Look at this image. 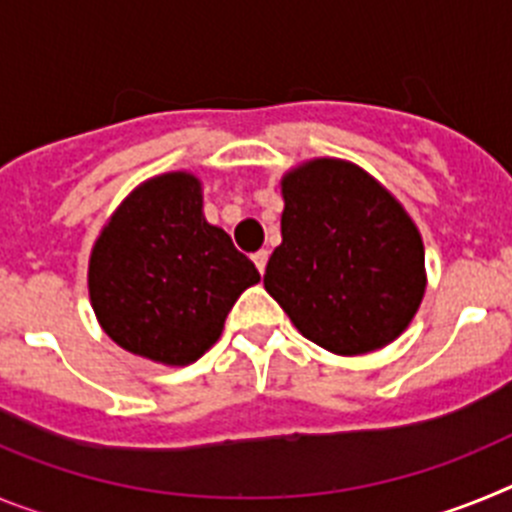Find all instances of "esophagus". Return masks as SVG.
<instances>
[{"mask_svg": "<svg viewBox=\"0 0 512 512\" xmlns=\"http://www.w3.org/2000/svg\"><path fill=\"white\" fill-rule=\"evenodd\" d=\"M253 264H256V269L264 274L266 271V264H269V253L266 251H259V253H253Z\"/></svg>", "mask_w": 512, "mask_h": 512, "instance_id": "esophagus-1", "label": "esophagus"}]
</instances>
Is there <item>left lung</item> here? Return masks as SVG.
<instances>
[{
  "label": "left lung",
  "instance_id": "obj_1",
  "mask_svg": "<svg viewBox=\"0 0 512 512\" xmlns=\"http://www.w3.org/2000/svg\"><path fill=\"white\" fill-rule=\"evenodd\" d=\"M282 246L264 287L302 336L356 356L395 341L425 292L423 241L382 184L318 158L282 179Z\"/></svg>",
  "mask_w": 512,
  "mask_h": 512
}]
</instances>
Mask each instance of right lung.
<instances>
[{"instance_id": "obj_1", "label": "right lung", "mask_w": 512, "mask_h": 512, "mask_svg": "<svg viewBox=\"0 0 512 512\" xmlns=\"http://www.w3.org/2000/svg\"><path fill=\"white\" fill-rule=\"evenodd\" d=\"M259 279L230 235L207 223L202 187L187 171L135 189L89 261V297L104 333L130 354L171 366L200 359Z\"/></svg>"}]
</instances>
